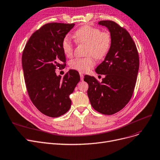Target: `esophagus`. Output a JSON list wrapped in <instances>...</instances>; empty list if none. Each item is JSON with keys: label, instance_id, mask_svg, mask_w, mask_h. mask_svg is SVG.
Wrapping results in <instances>:
<instances>
[{"label": "esophagus", "instance_id": "1", "mask_svg": "<svg viewBox=\"0 0 160 160\" xmlns=\"http://www.w3.org/2000/svg\"><path fill=\"white\" fill-rule=\"evenodd\" d=\"M80 79H81V80H84V74H83L82 72H80Z\"/></svg>", "mask_w": 160, "mask_h": 160}]
</instances>
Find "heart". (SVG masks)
I'll list each match as a JSON object with an SVG mask.
<instances>
[{
	"instance_id": "b5f03b06",
	"label": "heart",
	"mask_w": 160,
	"mask_h": 160,
	"mask_svg": "<svg viewBox=\"0 0 160 160\" xmlns=\"http://www.w3.org/2000/svg\"><path fill=\"white\" fill-rule=\"evenodd\" d=\"M74 38L78 44H87L84 58H76L70 62V67L80 72H86L95 65L93 58L101 59L105 58L111 46V37L108 32H102L100 29L90 26L80 27L74 34ZM62 50L68 58H71L74 51V44L70 38L65 37L62 41Z\"/></svg>"
}]
</instances>
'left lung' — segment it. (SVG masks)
Wrapping results in <instances>:
<instances>
[{
    "label": "left lung",
    "instance_id": "8db88e82",
    "mask_svg": "<svg viewBox=\"0 0 160 160\" xmlns=\"http://www.w3.org/2000/svg\"><path fill=\"white\" fill-rule=\"evenodd\" d=\"M108 29L111 46L102 63L95 68L105 77L101 83L86 75L88 95L92 107L103 114H115L126 106L133 95L139 68L137 47L129 33L112 21H101Z\"/></svg>",
    "mask_w": 160,
    "mask_h": 160
}]
</instances>
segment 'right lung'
Listing matches in <instances>:
<instances>
[{
  "instance_id": "1",
  "label": "right lung",
  "mask_w": 160,
  "mask_h": 160,
  "mask_svg": "<svg viewBox=\"0 0 160 160\" xmlns=\"http://www.w3.org/2000/svg\"><path fill=\"white\" fill-rule=\"evenodd\" d=\"M74 23H50L34 32L25 45L22 67L27 92L34 105L50 117H59L70 109V95L80 81L78 71L70 70L63 78L55 73L66 61L62 41Z\"/></svg>"
}]
</instances>
